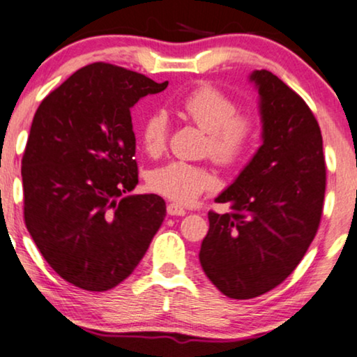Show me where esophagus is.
<instances>
[{"mask_svg": "<svg viewBox=\"0 0 357 357\" xmlns=\"http://www.w3.org/2000/svg\"><path fill=\"white\" fill-rule=\"evenodd\" d=\"M167 212H168V215H176V217H183V215H185V210L181 207V205H178V204H174V202H169L168 205H167Z\"/></svg>", "mask_w": 357, "mask_h": 357, "instance_id": "obj_1", "label": "esophagus"}]
</instances>
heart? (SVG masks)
<instances>
[{
  "label": "heart",
  "mask_w": 357,
  "mask_h": 357,
  "mask_svg": "<svg viewBox=\"0 0 357 357\" xmlns=\"http://www.w3.org/2000/svg\"><path fill=\"white\" fill-rule=\"evenodd\" d=\"M179 112L199 129L207 132L205 153L222 167L236 165L248 153L257 134L254 114L238 112V103L217 85L204 82L194 87L179 102ZM169 124L163 112H152L140 124V144L150 157L167 147ZM155 192L181 204L194 202L200 194L212 190L217 178L208 168L185 162H169L149 174Z\"/></svg>",
  "instance_id": "obj_1"
}]
</instances>
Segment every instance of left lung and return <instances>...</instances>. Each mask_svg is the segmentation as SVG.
<instances>
[{"mask_svg":"<svg viewBox=\"0 0 357 357\" xmlns=\"http://www.w3.org/2000/svg\"><path fill=\"white\" fill-rule=\"evenodd\" d=\"M264 144L208 212L199 260L233 299L265 294L289 277L317 234L324 210L322 132L307 103L267 69L254 71Z\"/></svg>","mask_w":357,"mask_h":357,"instance_id":"8db88e82","label":"left lung"}]
</instances>
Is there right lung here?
<instances>
[{
    "mask_svg": "<svg viewBox=\"0 0 357 357\" xmlns=\"http://www.w3.org/2000/svg\"><path fill=\"white\" fill-rule=\"evenodd\" d=\"M167 85L93 63L35 112L21 169L24 222L50 267L77 288L126 280L162 227L160 195L124 194L139 183L130 108Z\"/></svg>",
    "mask_w": 357,
    "mask_h": 357,
    "instance_id": "1",
    "label": "right lung"
}]
</instances>
